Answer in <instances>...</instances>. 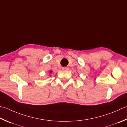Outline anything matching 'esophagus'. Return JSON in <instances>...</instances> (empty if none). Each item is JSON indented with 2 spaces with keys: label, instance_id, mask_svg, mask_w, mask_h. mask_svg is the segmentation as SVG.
<instances>
[{
  "label": "esophagus",
  "instance_id": "34e87169",
  "mask_svg": "<svg viewBox=\"0 0 127 127\" xmlns=\"http://www.w3.org/2000/svg\"><path fill=\"white\" fill-rule=\"evenodd\" d=\"M63 70H69V68L68 66H66V67H63Z\"/></svg>",
  "mask_w": 127,
  "mask_h": 127
}]
</instances>
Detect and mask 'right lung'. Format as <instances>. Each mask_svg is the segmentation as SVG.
Returning a JSON list of instances; mask_svg holds the SVG:
<instances>
[{
	"label": "right lung",
	"mask_w": 127,
	"mask_h": 127,
	"mask_svg": "<svg viewBox=\"0 0 127 127\" xmlns=\"http://www.w3.org/2000/svg\"><path fill=\"white\" fill-rule=\"evenodd\" d=\"M52 71H49V73H52Z\"/></svg>",
	"instance_id": "add662e5"
}]
</instances>
